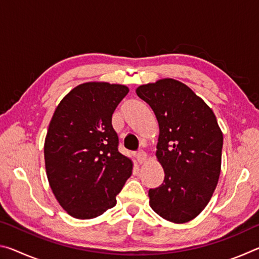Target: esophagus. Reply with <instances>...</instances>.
<instances>
[{
  "label": "esophagus",
  "mask_w": 259,
  "mask_h": 259,
  "mask_svg": "<svg viewBox=\"0 0 259 259\" xmlns=\"http://www.w3.org/2000/svg\"><path fill=\"white\" fill-rule=\"evenodd\" d=\"M136 157H137V161L139 162V163H143V162L146 161V157H147V154L145 151L143 150H139L137 152V154H136Z\"/></svg>",
  "instance_id": "esophagus-1"
}]
</instances>
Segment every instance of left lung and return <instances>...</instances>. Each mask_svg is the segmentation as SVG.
I'll return each mask as SVG.
<instances>
[{"instance_id": "left-lung-1", "label": "left lung", "mask_w": 259, "mask_h": 259, "mask_svg": "<svg viewBox=\"0 0 259 259\" xmlns=\"http://www.w3.org/2000/svg\"><path fill=\"white\" fill-rule=\"evenodd\" d=\"M138 97L159 122L156 157L164 181L150 188V205L172 223L192 221L205 208L217 186L223 134L207 104L184 83L164 78L140 85Z\"/></svg>"}]
</instances>
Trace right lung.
<instances>
[{
    "label": "right lung",
    "mask_w": 259,
    "mask_h": 259,
    "mask_svg": "<svg viewBox=\"0 0 259 259\" xmlns=\"http://www.w3.org/2000/svg\"><path fill=\"white\" fill-rule=\"evenodd\" d=\"M129 93L125 85L88 82L56 108L45 143L48 181L61 207L91 219L116 204L133 162L119 151L112 115Z\"/></svg>",
    "instance_id": "1"
}]
</instances>
